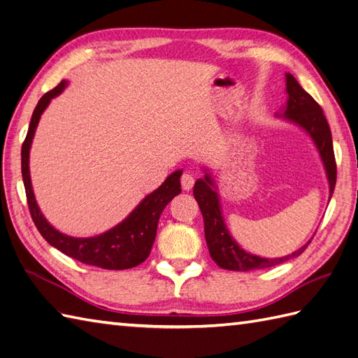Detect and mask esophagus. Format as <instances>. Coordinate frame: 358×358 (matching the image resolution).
Wrapping results in <instances>:
<instances>
[{
    "instance_id": "1",
    "label": "esophagus",
    "mask_w": 358,
    "mask_h": 358,
    "mask_svg": "<svg viewBox=\"0 0 358 358\" xmlns=\"http://www.w3.org/2000/svg\"><path fill=\"white\" fill-rule=\"evenodd\" d=\"M180 185H182V188H184L185 191H189L191 188H193V185H194L193 176H191L189 173L182 174V176H180Z\"/></svg>"
}]
</instances>
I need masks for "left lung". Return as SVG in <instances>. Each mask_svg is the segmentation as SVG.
<instances>
[{
	"instance_id": "8db88e82",
	"label": "left lung",
	"mask_w": 358,
	"mask_h": 358,
	"mask_svg": "<svg viewBox=\"0 0 358 358\" xmlns=\"http://www.w3.org/2000/svg\"><path fill=\"white\" fill-rule=\"evenodd\" d=\"M285 86L289 100H287L284 117L285 120L292 121V123L301 126L303 130H307L313 141H315L327 171L331 199L336 187L337 167L333 149V138H331V130L324 115V110H322L316 100L307 91H303L302 86L292 74H285ZM193 194L203 215L205 238L209 255L215 261L217 266L222 268L235 270V272H248V270L273 267L292 258L299 257L310 245L311 240L301 249L294 250L293 254L281 258H261L252 255L237 245V241L232 238V235L226 228L220 209L219 194L214 189V184L209 174H205V179L196 180Z\"/></svg>"
}]
</instances>
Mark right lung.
Segmentation results:
<instances>
[{"label": "right lung", "mask_w": 358, "mask_h": 358, "mask_svg": "<svg viewBox=\"0 0 358 358\" xmlns=\"http://www.w3.org/2000/svg\"><path fill=\"white\" fill-rule=\"evenodd\" d=\"M66 82L62 80L56 88L43 94L33 110L31 121L29 126L27 136H25L21 150V170L22 180L25 187V196L31 214V219L36 224L38 231L51 246H55L65 255L71 257L80 263L97 266L108 270H123L141 264L145 258L150 255L152 246L156 237V228H158L159 217L174 196L180 193V174L182 170L171 173L164 180V184L155 189L152 194L147 196L126 220L118 223L115 228L109 229L97 237L90 238H74L59 232L51 226L45 217L42 215L41 209L34 200L30 170H29V155L30 145L34 136V130L39 123L42 112L45 110L51 99H55L65 90Z\"/></svg>", "instance_id": "obj_1"}]
</instances>
